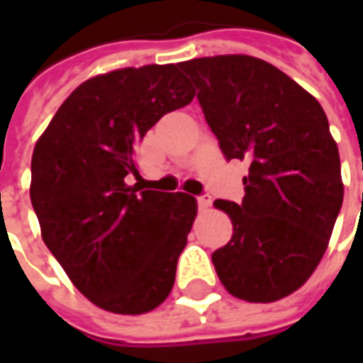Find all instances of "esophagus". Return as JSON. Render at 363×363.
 <instances>
[{
	"label": "esophagus",
	"instance_id": "1",
	"mask_svg": "<svg viewBox=\"0 0 363 363\" xmlns=\"http://www.w3.org/2000/svg\"><path fill=\"white\" fill-rule=\"evenodd\" d=\"M198 205L199 209H207V207H211V203H213V199H211L209 194H201V196H198Z\"/></svg>",
	"mask_w": 363,
	"mask_h": 363
}]
</instances>
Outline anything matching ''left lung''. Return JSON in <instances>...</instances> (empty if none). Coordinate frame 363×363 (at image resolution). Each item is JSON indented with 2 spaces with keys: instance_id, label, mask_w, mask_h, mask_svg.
<instances>
[{
  "instance_id": "8db88e82",
  "label": "left lung",
  "mask_w": 363,
  "mask_h": 363,
  "mask_svg": "<svg viewBox=\"0 0 363 363\" xmlns=\"http://www.w3.org/2000/svg\"><path fill=\"white\" fill-rule=\"evenodd\" d=\"M226 160H247L241 203L216 199L232 241L213 252L232 296L252 303L286 298L326 252L343 205L337 145L309 92L264 60L230 54L182 62Z\"/></svg>"
}]
</instances>
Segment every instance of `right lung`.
Instances as JSON below:
<instances>
[{
  "label": "right lung",
  "instance_id": "add662e5",
  "mask_svg": "<svg viewBox=\"0 0 363 363\" xmlns=\"http://www.w3.org/2000/svg\"><path fill=\"white\" fill-rule=\"evenodd\" d=\"M194 98L177 65L111 71L75 88L37 141L30 198L43 241L92 303L118 315L156 309L175 282L198 203L143 190L135 147Z\"/></svg>",
  "mask_w": 363,
  "mask_h": 363
}]
</instances>
